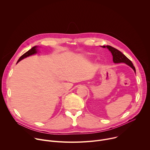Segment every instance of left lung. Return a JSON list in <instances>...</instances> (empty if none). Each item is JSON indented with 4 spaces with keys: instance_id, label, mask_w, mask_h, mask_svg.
<instances>
[{
    "instance_id": "left-lung-1",
    "label": "left lung",
    "mask_w": 150,
    "mask_h": 150,
    "mask_svg": "<svg viewBox=\"0 0 150 150\" xmlns=\"http://www.w3.org/2000/svg\"><path fill=\"white\" fill-rule=\"evenodd\" d=\"M103 47H105V46H102ZM106 47L108 48L112 53V56H113V62L115 63H125L126 64H127V65H129V67H131L134 71H135V72H136L135 68L134 67L133 64L132 63V62L128 59L126 56H125L121 52H120L119 50H118L117 49L110 46H106Z\"/></svg>"
}]
</instances>
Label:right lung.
I'll use <instances>...</instances> for the list:
<instances>
[{"label":"right lung","instance_id":"obj_1","mask_svg":"<svg viewBox=\"0 0 150 150\" xmlns=\"http://www.w3.org/2000/svg\"><path fill=\"white\" fill-rule=\"evenodd\" d=\"M37 53L36 46H34V47H32L30 50H29L28 52H27L25 53H24L23 55L19 57V59H18L17 63L19 62L20 60H21L22 59H24V58H25V57H28V56H30V55L34 54H35V53Z\"/></svg>","mask_w":150,"mask_h":150}]
</instances>
